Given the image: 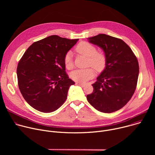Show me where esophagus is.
<instances>
[{
	"mask_svg": "<svg viewBox=\"0 0 155 155\" xmlns=\"http://www.w3.org/2000/svg\"><path fill=\"white\" fill-rule=\"evenodd\" d=\"M76 84L80 85V86H81V87H84V86H85V84H84V83H80V82H77V83H76Z\"/></svg>",
	"mask_w": 155,
	"mask_h": 155,
	"instance_id": "1",
	"label": "esophagus"
}]
</instances>
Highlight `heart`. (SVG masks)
Returning a JSON list of instances; mask_svg holds the SVG:
<instances>
[{"instance_id":"heart-1","label":"heart","mask_w":155,"mask_h":155,"mask_svg":"<svg viewBox=\"0 0 155 155\" xmlns=\"http://www.w3.org/2000/svg\"><path fill=\"white\" fill-rule=\"evenodd\" d=\"M76 51L87 58H89V65H91L98 72L102 71L105 66L106 60L105 56L97 52L96 47L92 44L86 41L80 43L76 48ZM64 64L68 69L73 68L72 54L71 52L68 53L64 57ZM95 71L93 68L86 69H77L71 73V78L78 82H86L93 78L95 75Z\"/></svg>"}]
</instances>
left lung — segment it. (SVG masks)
Returning <instances> with one entry per match:
<instances>
[{
	"mask_svg": "<svg viewBox=\"0 0 155 155\" xmlns=\"http://www.w3.org/2000/svg\"><path fill=\"white\" fill-rule=\"evenodd\" d=\"M87 40L104 51L106 63L92 84L93 92L86 96L87 100L99 112H114L123 107L134 93L139 73L137 59L120 38L100 34Z\"/></svg>",
	"mask_w": 155,
	"mask_h": 155,
	"instance_id": "1",
	"label": "left lung"
}]
</instances>
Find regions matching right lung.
<instances>
[{
    "mask_svg": "<svg viewBox=\"0 0 155 155\" xmlns=\"http://www.w3.org/2000/svg\"><path fill=\"white\" fill-rule=\"evenodd\" d=\"M78 40L51 35L33 43L20 59L16 71L19 90L38 111L53 112L67 99L75 82L65 72L64 57Z\"/></svg>",
    "mask_w": 155,
    "mask_h": 155,
    "instance_id": "1",
    "label": "right lung"
}]
</instances>
